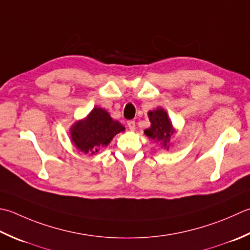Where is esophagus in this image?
<instances>
[{"mask_svg": "<svg viewBox=\"0 0 250 250\" xmlns=\"http://www.w3.org/2000/svg\"><path fill=\"white\" fill-rule=\"evenodd\" d=\"M126 125H128L130 130H134L135 129V121L134 120H129L128 122H126Z\"/></svg>", "mask_w": 250, "mask_h": 250, "instance_id": "esophagus-1", "label": "esophagus"}]
</instances>
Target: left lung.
<instances>
[{
	"label": "left lung",
	"instance_id": "left-lung-1",
	"mask_svg": "<svg viewBox=\"0 0 250 250\" xmlns=\"http://www.w3.org/2000/svg\"><path fill=\"white\" fill-rule=\"evenodd\" d=\"M148 117L151 125L149 129H146L144 131V133L148 138L158 142H163L164 146H167V143L170 141V136L174 132L167 112L163 108H157L156 110L149 111Z\"/></svg>",
	"mask_w": 250,
	"mask_h": 250
}]
</instances>
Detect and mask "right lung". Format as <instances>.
<instances>
[{
	"instance_id": "1",
	"label": "right lung",
	"mask_w": 250,
	"mask_h": 250,
	"mask_svg": "<svg viewBox=\"0 0 250 250\" xmlns=\"http://www.w3.org/2000/svg\"><path fill=\"white\" fill-rule=\"evenodd\" d=\"M125 126L111 119L105 109L95 107L84 120L71 128V140L76 147L85 154H95L102 146H106Z\"/></svg>"
}]
</instances>
